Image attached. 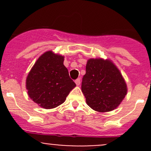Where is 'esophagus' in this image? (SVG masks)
Segmentation results:
<instances>
[{
  "label": "esophagus",
  "mask_w": 151,
  "mask_h": 151,
  "mask_svg": "<svg viewBox=\"0 0 151 151\" xmlns=\"http://www.w3.org/2000/svg\"><path fill=\"white\" fill-rule=\"evenodd\" d=\"M75 83H76V85H80V79H77V80H75Z\"/></svg>",
  "instance_id": "obj_1"
}]
</instances>
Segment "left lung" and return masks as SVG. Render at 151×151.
<instances>
[{"label": "left lung", "instance_id": "8db88e82", "mask_svg": "<svg viewBox=\"0 0 151 151\" xmlns=\"http://www.w3.org/2000/svg\"><path fill=\"white\" fill-rule=\"evenodd\" d=\"M81 89L88 106L100 112L115 109L127 93L119 70L111 61L101 58L88 60Z\"/></svg>", "mask_w": 151, "mask_h": 151}]
</instances>
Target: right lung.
<instances>
[{"label": "right lung", "mask_w": 151, "mask_h": 151, "mask_svg": "<svg viewBox=\"0 0 151 151\" xmlns=\"http://www.w3.org/2000/svg\"><path fill=\"white\" fill-rule=\"evenodd\" d=\"M63 56L51 51L44 53L29 72L26 88L30 98L45 109L63 104L76 86L63 65Z\"/></svg>", "instance_id": "obj_1"}]
</instances>
